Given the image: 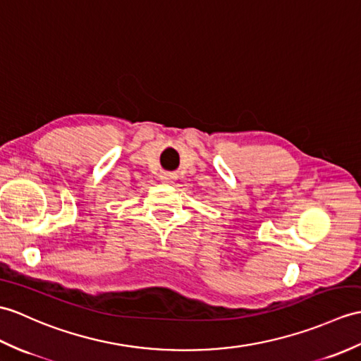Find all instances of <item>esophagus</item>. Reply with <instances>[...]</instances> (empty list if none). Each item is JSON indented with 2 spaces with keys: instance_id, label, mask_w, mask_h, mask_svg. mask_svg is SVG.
Returning <instances> with one entry per match:
<instances>
[{
  "instance_id": "obj_1",
  "label": "esophagus",
  "mask_w": 361,
  "mask_h": 361,
  "mask_svg": "<svg viewBox=\"0 0 361 361\" xmlns=\"http://www.w3.org/2000/svg\"><path fill=\"white\" fill-rule=\"evenodd\" d=\"M160 178H161L163 183H172V181L175 180V175L171 173V172H163V173L160 175Z\"/></svg>"
}]
</instances>
